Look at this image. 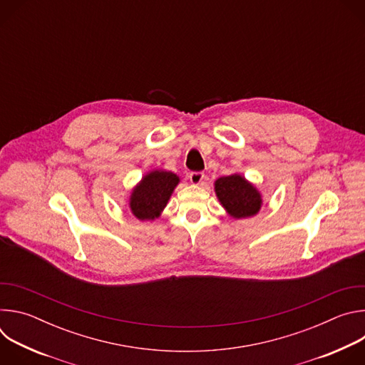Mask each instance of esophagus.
Returning a JSON list of instances; mask_svg holds the SVG:
<instances>
[{"instance_id":"obj_1","label":"esophagus","mask_w":365,"mask_h":365,"mask_svg":"<svg viewBox=\"0 0 365 365\" xmlns=\"http://www.w3.org/2000/svg\"><path fill=\"white\" fill-rule=\"evenodd\" d=\"M203 179H205V175L202 172H192L189 175V180L192 185H202Z\"/></svg>"}]
</instances>
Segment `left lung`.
<instances>
[{
    "mask_svg": "<svg viewBox=\"0 0 365 365\" xmlns=\"http://www.w3.org/2000/svg\"><path fill=\"white\" fill-rule=\"evenodd\" d=\"M214 187L220 203L235 220L254 217L262 210V193L240 173L217 179Z\"/></svg>",
    "mask_w": 365,
    "mask_h": 365,
    "instance_id": "1",
    "label": "left lung"
}]
</instances>
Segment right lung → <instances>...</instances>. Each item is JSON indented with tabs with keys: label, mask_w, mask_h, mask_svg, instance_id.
Instances as JSON below:
<instances>
[{
	"label": "right lung",
	"mask_w": 365,
	"mask_h": 365,
	"mask_svg": "<svg viewBox=\"0 0 365 365\" xmlns=\"http://www.w3.org/2000/svg\"><path fill=\"white\" fill-rule=\"evenodd\" d=\"M180 179L173 172L151 170L133 187L128 206L140 221H154L166 207Z\"/></svg>",
	"instance_id": "right-lung-1"
}]
</instances>
